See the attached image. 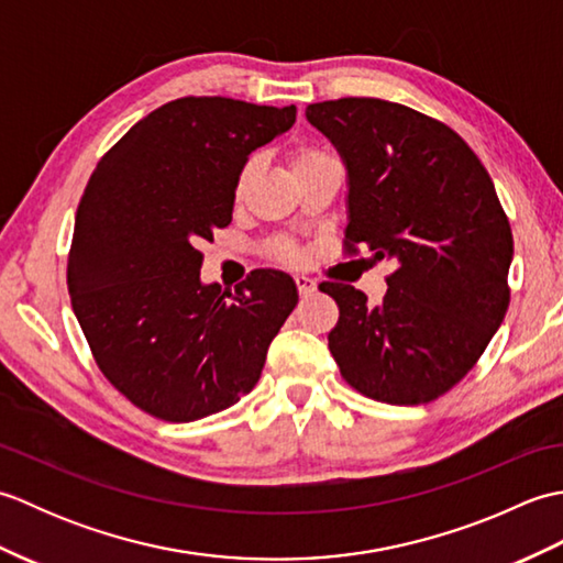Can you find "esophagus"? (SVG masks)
Listing matches in <instances>:
<instances>
[{"mask_svg":"<svg viewBox=\"0 0 563 563\" xmlns=\"http://www.w3.org/2000/svg\"><path fill=\"white\" fill-rule=\"evenodd\" d=\"M295 285H297V292H300V297H309L317 290V283L312 278H307V275H295Z\"/></svg>","mask_w":563,"mask_h":563,"instance_id":"esophagus-1","label":"esophagus"}]
</instances>
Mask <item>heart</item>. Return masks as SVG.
Returning <instances> with one entry per match:
<instances>
[{
	"mask_svg": "<svg viewBox=\"0 0 563 563\" xmlns=\"http://www.w3.org/2000/svg\"><path fill=\"white\" fill-rule=\"evenodd\" d=\"M331 159H333V157H331V154H327L324 150L302 145V147L292 150V154H290V169H292V174L297 176V174H302V172H307V169H312V166H319V164L331 162ZM251 178H254V162H246V164L242 166V169H239L236 181H234V198H236V200H242V198L246 196ZM278 258H283V261H295L297 254H295V251H290V249H283L280 254H278Z\"/></svg>",
	"mask_w": 563,
	"mask_h": 563,
	"instance_id": "b5f03b06",
	"label": "heart"
}]
</instances>
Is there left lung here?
I'll return each mask as SVG.
<instances>
[{
  "label": "left lung",
  "instance_id": "1",
  "mask_svg": "<svg viewBox=\"0 0 563 563\" xmlns=\"http://www.w3.org/2000/svg\"><path fill=\"white\" fill-rule=\"evenodd\" d=\"M349 169L343 251L391 258L369 307L353 285L321 283L339 305L329 351L369 399L416 406L450 391L494 339L510 305L512 232L492 176L445 123L382 99L307 106Z\"/></svg>",
  "mask_w": 563,
  "mask_h": 563
}]
</instances>
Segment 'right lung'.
I'll return each mask as SVG.
<instances>
[{
	"label": "right lung",
	"mask_w": 563,
	"mask_h": 563,
	"mask_svg": "<svg viewBox=\"0 0 563 563\" xmlns=\"http://www.w3.org/2000/svg\"><path fill=\"white\" fill-rule=\"evenodd\" d=\"M297 109L184 97L103 154L79 200L67 288L106 379L172 423L218 413L256 387L297 305L290 275L261 268L234 290L202 285L200 244L232 222L249 154Z\"/></svg>",
	"instance_id": "obj_1"
}]
</instances>
